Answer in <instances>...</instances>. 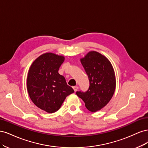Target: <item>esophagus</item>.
Instances as JSON below:
<instances>
[{
	"instance_id": "obj_1",
	"label": "esophagus",
	"mask_w": 148,
	"mask_h": 148,
	"mask_svg": "<svg viewBox=\"0 0 148 148\" xmlns=\"http://www.w3.org/2000/svg\"><path fill=\"white\" fill-rule=\"evenodd\" d=\"M73 89H74V91H75V92H76L77 91V89H78V86H73Z\"/></svg>"
}]
</instances>
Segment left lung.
<instances>
[{"instance_id": "obj_1", "label": "left lung", "mask_w": 148, "mask_h": 148, "mask_svg": "<svg viewBox=\"0 0 148 148\" xmlns=\"http://www.w3.org/2000/svg\"><path fill=\"white\" fill-rule=\"evenodd\" d=\"M89 80V88L77 95L88 110L96 112L104 107L112 97L116 87L115 72L110 62L96 51H90L80 59Z\"/></svg>"}]
</instances>
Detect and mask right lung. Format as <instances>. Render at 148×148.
<instances>
[{
  "mask_svg": "<svg viewBox=\"0 0 148 148\" xmlns=\"http://www.w3.org/2000/svg\"><path fill=\"white\" fill-rule=\"evenodd\" d=\"M64 60L63 56L47 52L39 56L28 71L26 87L30 99L48 113L57 111L66 96L74 92L58 72Z\"/></svg>",
  "mask_w": 148,
  "mask_h": 148,
  "instance_id": "1",
  "label": "right lung"
}]
</instances>
